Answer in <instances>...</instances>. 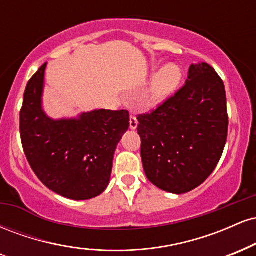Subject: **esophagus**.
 <instances>
[{
  "mask_svg": "<svg viewBox=\"0 0 256 256\" xmlns=\"http://www.w3.org/2000/svg\"><path fill=\"white\" fill-rule=\"evenodd\" d=\"M137 126H138L137 116H134V114H131V116H130V128H131V130H136Z\"/></svg>",
  "mask_w": 256,
  "mask_h": 256,
  "instance_id": "esophagus-1",
  "label": "esophagus"
}]
</instances>
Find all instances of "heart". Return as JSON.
Masks as SVG:
<instances>
[{
    "instance_id": "1",
    "label": "heart",
    "mask_w": 256,
    "mask_h": 256,
    "mask_svg": "<svg viewBox=\"0 0 256 256\" xmlns=\"http://www.w3.org/2000/svg\"><path fill=\"white\" fill-rule=\"evenodd\" d=\"M182 77H183V72L180 67L174 64H168L158 70L149 85L148 92H146V102L149 104H158L165 101L177 90Z\"/></svg>"
}]
</instances>
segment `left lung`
Masks as SVG:
<instances>
[{"label":"left lung","mask_w":256,"mask_h":256,"mask_svg":"<svg viewBox=\"0 0 256 256\" xmlns=\"http://www.w3.org/2000/svg\"><path fill=\"white\" fill-rule=\"evenodd\" d=\"M137 119L146 178L165 192H192L210 177L224 152V83L208 64H192L184 86Z\"/></svg>","instance_id":"left-lung-1"}]
</instances>
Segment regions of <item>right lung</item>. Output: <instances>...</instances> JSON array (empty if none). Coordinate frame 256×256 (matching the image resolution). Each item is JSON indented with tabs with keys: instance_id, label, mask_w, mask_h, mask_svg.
Instances as JSON below:
<instances>
[{
	"instance_id": "right-lung-1",
	"label": "right lung",
	"mask_w": 256,
	"mask_h": 256,
	"mask_svg": "<svg viewBox=\"0 0 256 256\" xmlns=\"http://www.w3.org/2000/svg\"><path fill=\"white\" fill-rule=\"evenodd\" d=\"M46 64L26 85L20 137L26 158L42 183L64 198H96L110 184L116 144L130 126L128 112L95 110L78 118H49L42 108Z\"/></svg>"
}]
</instances>
